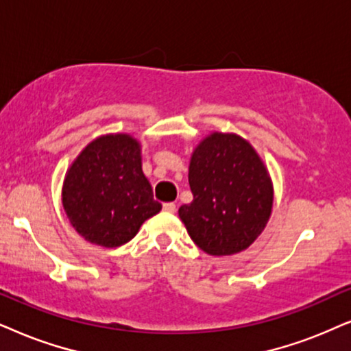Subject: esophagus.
I'll return each instance as SVG.
<instances>
[{
  "label": "esophagus",
  "instance_id": "1",
  "mask_svg": "<svg viewBox=\"0 0 351 351\" xmlns=\"http://www.w3.org/2000/svg\"><path fill=\"white\" fill-rule=\"evenodd\" d=\"M163 210L170 212V214H175V212H176V204L175 202H165V204H163Z\"/></svg>",
  "mask_w": 351,
  "mask_h": 351
}]
</instances>
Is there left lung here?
<instances>
[{
  "label": "left lung",
  "mask_w": 351,
  "mask_h": 351,
  "mask_svg": "<svg viewBox=\"0 0 351 351\" xmlns=\"http://www.w3.org/2000/svg\"><path fill=\"white\" fill-rule=\"evenodd\" d=\"M193 202L178 214L191 239L212 256L246 250L272 212V184L259 155L237 134L214 132L189 163Z\"/></svg>",
  "instance_id": "8db88e82"
}]
</instances>
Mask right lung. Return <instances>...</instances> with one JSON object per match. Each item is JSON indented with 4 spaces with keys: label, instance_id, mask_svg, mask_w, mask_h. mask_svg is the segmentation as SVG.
<instances>
[{
    "label": "right lung",
    "instance_id": "obj_1",
    "mask_svg": "<svg viewBox=\"0 0 351 351\" xmlns=\"http://www.w3.org/2000/svg\"><path fill=\"white\" fill-rule=\"evenodd\" d=\"M63 207L76 232L104 247L136 237L162 204L141 167V147L128 134L101 136L82 150L63 186Z\"/></svg>",
    "mask_w": 351,
    "mask_h": 351
}]
</instances>
